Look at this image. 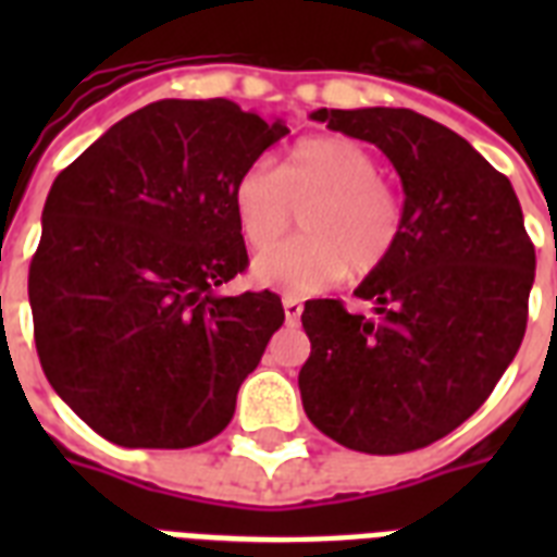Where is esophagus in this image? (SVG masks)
<instances>
[{
	"mask_svg": "<svg viewBox=\"0 0 557 557\" xmlns=\"http://www.w3.org/2000/svg\"><path fill=\"white\" fill-rule=\"evenodd\" d=\"M283 312H286L288 323L300 321V314H304V304H300V297H292V295L283 297Z\"/></svg>",
	"mask_w": 557,
	"mask_h": 557,
	"instance_id": "obj_1",
	"label": "esophagus"
}]
</instances>
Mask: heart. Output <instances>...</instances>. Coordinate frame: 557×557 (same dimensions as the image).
Returning a JSON list of instances; mask_svg holds the SVG:
<instances>
[{
  "instance_id": "1",
  "label": "heart",
  "mask_w": 557,
  "mask_h": 557,
  "mask_svg": "<svg viewBox=\"0 0 557 557\" xmlns=\"http://www.w3.org/2000/svg\"><path fill=\"white\" fill-rule=\"evenodd\" d=\"M236 225L260 251L290 226L304 207L305 234L262 251L251 265L257 286L292 297L318 295L338 280L370 277L396 253L405 236V199L381 178V161L344 135L297 141L277 170L251 164L231 190Z\"/></svg>"
}]
</instances>
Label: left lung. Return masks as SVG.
Instances as JSON below:
<instances>
[{
    "instance_id": "obj_1",
    "label": "left lung",
    "mask_w": 557,
    "mask_h": 557,
    "mask_svg": "<svg viewBox=\"0 0 557 557\" xmlns=\"http://www.w3.org/2000/svg\"><path fill=\"white\" fill-rule=\"evenodd\" d=\"M312 117L393 161L407 219L396 253L356 288L370 314L306 304L304 410L344 448H424L466 422L518 356L535 245L509 178L448 126L384 107Z\"/></svg>"
}]
</instances>
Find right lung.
<instances>
[{
  "label": "right lung",
  "instance_id": "1",
  "mask_svg": "<svg viewBox=\"0 0 557 557\" xmlns=\"http://www.w3.org/2000/svg\"><path fill=\"white\" fill-rule=\"evenodd\" d=\"M286 124L231 100H159L54 178L28 269L34 341L57 396L124 448H193L231 422L286 312L219 297L248 269L231 190Z\"/></svg>",
  "mask_w": 557,
  "mask_h": 557
}]
</instances>
